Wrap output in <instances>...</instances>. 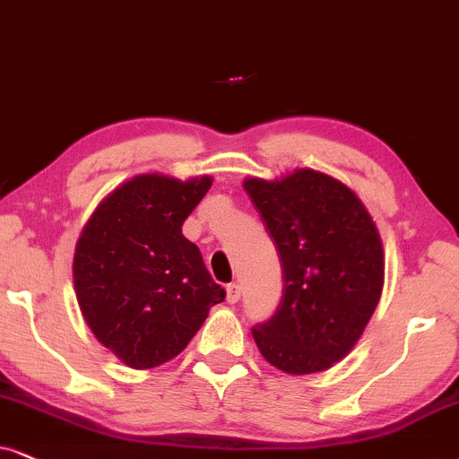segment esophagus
<instances>
[{
    "instance_id": "1",
    "label": "esophagus",
    "mask_w": 459,
    "mask_h": 459,
    "mask_svg": "<svg viewBox=\"0 0 459 459\" xmlns=\"http://www.w3.org/2000/svg\"><path fill=\"white\" fill-rule=\"evenodd\" d=\"M239 298H241V285H237V283L226 285V302L237 304L239 302Z\"/></svg>"
}]
</instances>
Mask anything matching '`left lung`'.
Listing matches in <instances>:
<instances>
[{
	"mask_svg": "<svg viewBox=\"0 0 459 459\" xmlns=\"http://www.w3.org/2000/svg\"><path fill=\"white\" fill-rule=\"evenodd\" d=\"M283 264V298L252 329L273 368L319 374L352 351L380 302L384 249L357 193L333 176L298 168L274 180L246 178Z\"/></svg>",
	"mask_w": 459,
	"mask_h": 459,
	"instance_id": "left-lung-1",
	"label": "left lung"
}]
</instances>
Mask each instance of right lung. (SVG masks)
<instances>
[{
    "instance_id": "right-lung-1",
    "label": "right lung",
    "mask_w": 459,
    "mask_h": 459,
    "mask_svg": "<svg viewBox=\"0 0 459 459\" xmlns=\"http://www.w3.org/2000/svg\"><path fill=\"white\" fill-rule=\"evenodd\" d=\"M212 176L138 174L96 207L73 255V283L91 333L132 369L172 361L224 290L182 224Z\"/></svg>"
}]
</instances>
